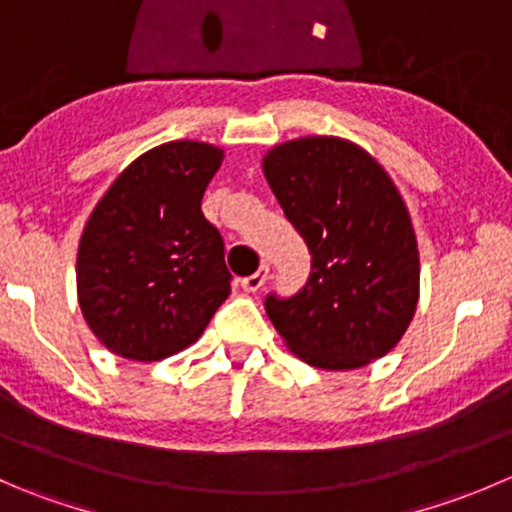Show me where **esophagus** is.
<instances>
[{
  "instance_id": "34e87169",
  "label": "esophagus",
  "mask_w": 512,
  "mask_h": 512,
  "mask_svg": "<svg viewBox=\"0 0 512 512\" xmlns=\"http://www.w3.org/2000/svg\"><path fill=\"white\" fill-rule=\"evenodd\" d=\"M267 277H270V265H262L255 275H250L242 280V289H245V292H257V289L265 285Z\"/></svg>"
}]
</instances>
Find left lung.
<instances>
[{
	"label": "left lung",
	"mask_w": 512,
	"mask_h": 512,
	"mask_svg": "<svg viewBox=\"0 0 512 512\" xmlns=\"http://www.w3.org/2000/svg\"><path fill=\"white\" fill-rule=\"evenodd\" d=\"M262 170L312 252L307 285L265 299L289 352L347 371L399 344L418 304L416 232L394 180L371 153L337 136L280 143Z\"/></svg>",
	"instance_id": "obj_1"
}]
</instances>
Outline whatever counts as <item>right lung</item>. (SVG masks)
I'll use <instances>...</instances> for the list:
<instances>
[{"instance_id":"obj_1","label":"right lung","mask_w":512,"mask_h":512,"mask_svg":"<svg viewBox=\"0 0 512 512\" xmlns=\"http://www.w3.org/2000/svg\"><path fill=\"white\" fill-rule=\"evenodd\" d=\"M220 163L210 143H163L96 203L81 232L76 292L108 352L131 361L183 352L230 294L223 237L200 210Z\"/></svg>"}]
</instances>
